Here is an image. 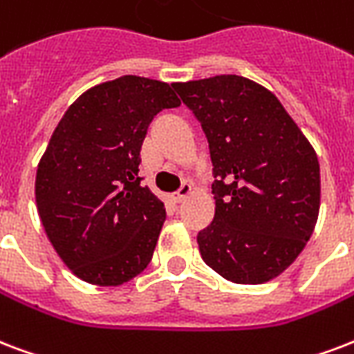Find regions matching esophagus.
<instances>
[{
	"label": "esophagus",
	"instance_id": "esophagus-1",
	"mask_svg": "<svg viewBox=\"0 0 354 354\" xmlns=\"http://www.w3.org/2000/svg\"><path fill=\"white\" fill-rule=\"evenodd\" d=\"M191 193H193V187H191V183H183L182 187H180V191H178L176 195L172 196V201L176 202V204H180V202H183L185 201V198H187L189 195H191Z\"/></svg>",
	"mask_w": 354,
	"mask_h": 354
}]
</instances>
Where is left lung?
<instances>
[{
	"mask_svg": "<svg viewBox=\"0 0 354 354\" xmlns=\"http://www.w3.org/2000/svg\"><path fill=\"white\" fill-rule=\"evenodd\" d=\"M206 133L215 217L202 260L236 284H263L295 261L317 223L315 150L271 91L241 75L172 83Z\"/></svg>",
	"mask_w": 354,
	"mask_h": 354,
	"instance_id": "1",
	"label": "left lung"
}]
</instances>
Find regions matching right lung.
Listing matches in <instances>:
<instances>
[{"label":"right lung","mask_w":354,"mask_h":354,"mask_svg":"<svg viewBox=\"0 0 354 354\" xmlns=\"http://www.w3.org/2000/svg\"><path fill=\"white\" fill-rule=\"evenodd\" d=\"M180 100L169 83L122 75L83 93L53 131L35 182L48 239L75 277L120 286L150 263L167 213L139 178L152 118Z\"/></svg>","instance_id":"add662e5"}]
</instances>
